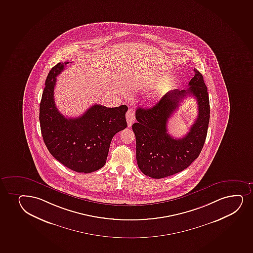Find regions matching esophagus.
<instances>
[{"instance_id": "34e87169", "label": "esophagus", "mask_w": 253, "mask_h": 253, "mask_svg": "<svg viewBox=\"0 0 253 253\" xmlns=\"http://www.w3.org/2000/svg\"><path fill=\"white\" fill-rule=\"evenodd\" d=\"M126 122H127L128 127L131 126L133 122H135V114L131 108L128 110L127 113H126Z\"/></svg>"}]
</instances>
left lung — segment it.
Masks as SVG:
<instances>
[{"label":"left lung","instance_id":"left-lung-1","mask_svg":"<svg viewBox=\"0 0 253 253\" xmlns=\"http://www.w3.org/2000/svg\"><path fill=\"white\" fill-rule=\"evenodd\" d=\"M194 72L186 90L169 91L153 107L138 108L136 111L137 122L132 125V130L136 136L137 166L147 176L160 179L182 171L203 149L210 106L204 77L198 70ZM187 95H194L197 99L198 117L185 137L174 139L168 133L167 122Z\"/></svg>","mask_w":253,"mask_h":253}]
</instances>
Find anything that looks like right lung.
I'll use <instances>...</instances> for the list:
<instances>
[{
    "mask_svg": "<svg viewBox=\"0 0 253 253\" xmlns=\"http://www.w3.org/2000/svg\"><path fill=\"white\" fill-rule=\"evenodd\" d=\"M68 63L55 65L47 76L40 106L41 134L59 162L74 171L91 173L105 166L111 140L127 126L128 108L93 105L78 118H66L56 108L54 88L56 77Z\"/></svg>",
    "mask_w": 253,
    "mask_h": 253,
    "instance_id": "obj_1",
    "label": "right lung"
}]
</instances>
